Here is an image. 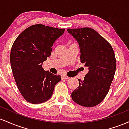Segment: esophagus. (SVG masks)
I'll list each match as a JSON object with an SVG mask.
<instances>
[{"mask_svg": "<svg viewBox=\"0 0 129 129\" xmlns=\"http://www.w3.org/2000/svg\"><path fill=\"white\" fill-rule=\"evenodd\" d=\"M62 79H69V77L67 76H65V75H63V76H62Z\"/></svg>", "mask_w": 129, "mask_h": 129, "instance_id": "1", "label": "esophagus"}]
</instances>
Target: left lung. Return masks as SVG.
<instances>
[{"label":"left lung","mask_w":129,"mask_h":129,"mask_svg":"<svg viewBox=\"0 0 129 129\" xmlns=\"http://www.w3.org/2000/svg\"><path fill=\"white\" fill-rule=\"evenodd\" d=\"M67 31L78 42L81 62L88 69L83 81L78 79L79 87L72 93V98L80 106L93 107L109 92L116 70L115 53L110 44L92 28H68Z\"/></svg>","instance_id":"1"}]
</instances>
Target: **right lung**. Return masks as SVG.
Listing matches in <instances>:
<instances>
[{
    "instance_id": "add662e5",
    "label": "right lung",
    "mask_w": 129,
    "mask_h": 129,
    "mask_svg": "<svg viewBox=\"0 0 129 129\" xmlns=\"http://www.w3.org/2000/svg\"><path fill=\"white\" fill-rule=\"evenodd\" d=\"M64 31L34 25L23 31L13 43L10 53L13 76L21 94L29 103L35 104L49 100L55 85L61 80L60 75L45 71L42 66Z\"/></svg>"
}]
</instances>
